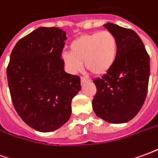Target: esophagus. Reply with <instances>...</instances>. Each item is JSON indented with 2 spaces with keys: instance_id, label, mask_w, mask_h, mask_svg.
I'll return each instance as SVG.
<instances>
[{
  "instance_id": "34e87169",
  "label": "esophagus",
  "mask_w": 158,
  "mask_h": 158,
  "mask_svg": "<svg viewBox=\"0 0 158 158\" xmlns=\"http://www.w3.org/2000/svg\"><path fill=\"white\" fill-rule=\"evenodd\" d=\"M87 81H89V79L86 78V77H81V83L87 82Z\"/></svg>"
}]
</instances>
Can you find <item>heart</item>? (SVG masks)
<instances>
[{"mask_svg":"<svg viewBox=\"0 0 158 158\" xmlns=\"http://www.w3.org/2000/svg\"><path fill=\"white\" fill-rule=\"evenodd\" d=\"M70 53L62 55L65 65L72 73L79 72L83 62L96 75H103L112 69L118 52V41L108 30L79 36L70 44Z\"/></svg>","mask_w":158,"mask_h":158,"instance_id":"b5f03b06","label":"heart"}]
</instances>
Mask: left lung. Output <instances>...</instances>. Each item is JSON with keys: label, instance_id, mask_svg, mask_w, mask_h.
<instances>
[{"label": "left lung", "instance_id": "1", "mask_svg": "<svg viewBox=\"0 0 158 158\" xmlns=\"http://www.w3.org/2000/svg\"><path fill=\"white\" fill-rule=\"evenodd\" d=\"M104 26L117 37L118 52L112 69L93 80L96 87L93 110L106 122L123 123L136 116L146 100L150 56L134 30L111 23Z\"/></svg>", "mask_w": 158, "mask_h": 158}]
</instances>
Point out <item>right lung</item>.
Wrapping results in <instances>:
<instances>
[{
	"label": "right lung",
	"mask_w": 158,
	"mask_h": 158,
	"mask_svg": "<svg viewBox=\"0 0 158 158\" xmlns=\"http://www.w3.org/2000/svg\"><path fill=\"white\" fill-rule=\"evenodd\" d=\"M66 32L40 27L19 40L6 69L14 108L23 121L40 132L59 129L71 116L80 77L65 72L61 58Z\"/></svg>",
	"instance_id": "right-lung-1"
}]
</instances>
